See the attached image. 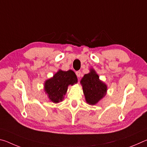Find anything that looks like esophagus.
Returning a JSON list of instances; mask_svg holds the SVG:
<instances>
[{
	"mask_svg": "<svg viewBox=\"0 0 147 147\" xmlns=\"http://www.w3.org/2000/svg\"><path fill=\"white\" fill-rule=\"evenodd\" d=\"M76 76L78 77H80V75H81V72L80 71H76Z\"/></svg>",
	"mask_w": 147,
	"mask_h": 147,
	"instance_id": "34e87169",
	"label": "esophagus"
}]
</instances>
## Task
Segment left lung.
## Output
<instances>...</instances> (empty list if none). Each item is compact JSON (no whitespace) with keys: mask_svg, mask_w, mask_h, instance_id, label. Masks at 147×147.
<instances>
[{"mask_svg":"<svg viewBox=\"0 0 147 147\" xmlns=\"http://www.w3.org/2000/svg\"><path fill=\"white\" fill-rule=\"evenodd\" d=\"M84 94L87 102L91 105H94L105 96L107 86L99 80V76L93 69L91 72L86 74L82 79Z\"/></svg>","mask_w":147,"mask_h":147,"instance_id":"obj_1","label":"left lung"}]
</instances>
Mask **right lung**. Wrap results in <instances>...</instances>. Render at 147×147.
I'll return each mask as SVG.
<instances>
[{"label": "right lung", "mask_w": 147, "mask_h": 147, "mask_svg": "<svg viewBox=\"0 0 147 147\" xmlns=\"http://www.w3.org/2000/svg\"><path fill=\"white\" fill-rule=\"evenodd\" d=\"M78 82L74 71L59 70L53 78L49 79L45 83V91L48 94L50 100L54 103L62 100L66 93L69 85H73Z\"/></svg>", "instance_id": "obj_1"}]
</instances>
